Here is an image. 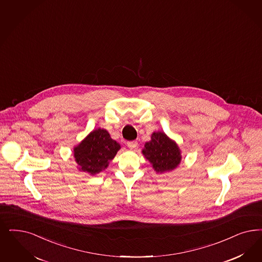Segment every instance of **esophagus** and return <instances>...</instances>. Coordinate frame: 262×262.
I'll return each instance as SVG.
<instances>
[{
  "mask_svg": "<svg viewBox=\"0 0 262 262\" xmlns=\"http://www.w3.org/2000/svg\"><path fill=\"white\" fill-rule=\"evenodd\" d=\"M137 145H138V143H137L136 141H128V142L126 143V146H127L129 149H136V147H137Z\"/></svg>",
  "mask_w": 262,
  "mask_h": 262,
  "instance_id": "obj_1",
  "label": "esophagus"
}]
</instances>
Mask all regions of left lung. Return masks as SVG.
<instances>
[{
	"label": "left lung",
	"mask_w": 262,
	"mask_h": 262,
	"mask_svg": "<svg viewBox=\"0 0 262 262\" xmlns=\"http://www.w3.org/2000/svg\"><path fill=\"white\" fill-rule=\"evenodd\" d=\"M142 154L157 173L171 171L180 164L182 156L178 144L163 132H155L146 142Z\"/></svg>",
	"instance_id": "8db88e82"
}]
</instances>
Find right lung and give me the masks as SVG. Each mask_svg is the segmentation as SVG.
Instances as JSON below:
<instances>
[{
  "label": "right lung",
  "mask_w": 262,
  "mask_h": 262,
  "mask_svg": "<svg viewBox=\"0 0 262 262\" xmlns=\"http://www.w3.org/2000/svg\"><path fill=\"white\" fill-rule=\"evenodd\" d=\"M120 149L121 145L111 138L108 132L99 127L73 148V157L79 171L96 175L108 167Z\"/></svg>",
  "instance_id": "add662e5"
}]
</instances>
